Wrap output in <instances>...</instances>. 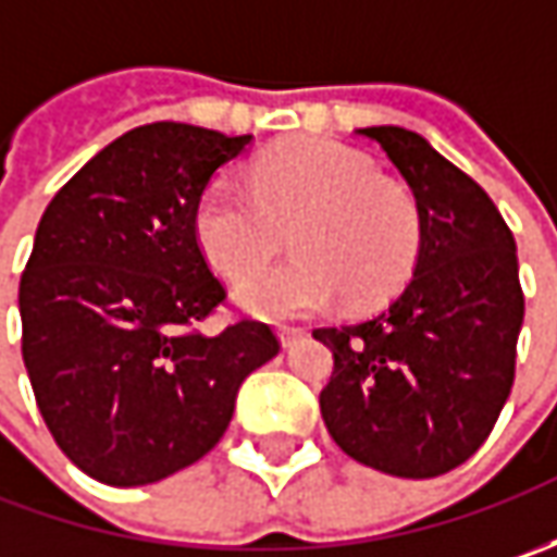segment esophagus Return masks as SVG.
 Masks as SVG:
<instances>
[{
    "instance_id": "34e87169",
    "label": "esophagus",
    "mask_w": 557,
    "mask_h": 557,
    "mask_svg": "<svg viewBox=\"0 0 557 557\" xmlns=\"http://www.w3.org/2000/svg\"><path fill=\"white\" fill-rule=\"evenodd\" d=\"M304 337H307V329H300V325H282V329H278L282 347H294V344H300Z\"/></svg>"
}]
</instances>
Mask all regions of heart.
I'll return each instance as SVG.
<instances>
[{
	"mask_svg": "<svg viewBox=\"0 0 557 557\" xmlns=\"http://www.w3.org/2000/svg\"><path fill=\"white\" fill-rule=\"evenodd\" d=\"M253 195L228 180L201 191L191 232L203 260L235 288L238 307L282 322L325 310L337 294L362 310L394 297L412 275L424 242L416 195L377 176L366 154L332 139L272 148L250 170ZM292 228L298 253L257 273Z\"/></svg>",
	"mask_w": 557,
	"mask_h": 557,
	"instance_id": "1",
	"label": "heart"
}]
</instances>
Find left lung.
<instances>
[{"label":"left lung","instance_id":"1","mask_svg":"<svg viewBox=\"0 0 557 557\" xmlns=\"http://www.w3.org/2000/svg\"><path fill=\"white\" fill-rule=\"evenodd\" d=\"M356 133L412 188L424 242L387 310L312 332L334 354L319 406L350 459L394 478H440L481 449L511 394L524 322L518 250L490 195L428 139L403 126Z\"/></svg>","mask_w":557,"mask_h":557}]
</instances>
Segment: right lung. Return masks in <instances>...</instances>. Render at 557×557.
<instances>
[{"label":"right lung","mask_w":557,"mask_h":557,"mask_svg":"<svg viewBox=\"0 0 557 557\" xmlns=\"http://www.w3.org/2000/svg\"><path fill=\"white\" fill-rule=\"evenodd\" d=\"M253 136L188 123L123 133L46 207L21 275V354L61 453L111 486L163 481L225 434L247 374L278 354L263 322L207 337L225 300L191 216Z\"/></svg>","instance_id":"add662e5"}]
</instances>
